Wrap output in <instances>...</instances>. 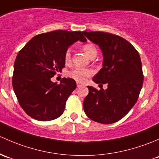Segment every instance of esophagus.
Instances as JSON below:
<instances>
[{
	"instance_id": "obj_1",
	"label": "esophagus",
	"mask_w": 159,
	"mask_h": 159,
	"mask_svg": "<svg viewBox=\"0 0 159 159\" xmlns=\"http://www.w3.org/2000/svg\"><path fill=\"white\" fill-rule=\"evenodd\" d=\"M76 85H77V87H80L82 84L80 83H76Z\"/></svg>"
}]
</instances>
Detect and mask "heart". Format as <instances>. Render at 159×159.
Segmentation results:
<instances>
[{
    "label": "heart",
    "mask_w": 159,
    "mask_h": 159,
    "mask_svg": "<svg viewBox=\"0 0 159 159\" xmlns=\"http://www.w3.org/2000/svg\"><path fill=\"white\" fill-rule=\"evenodd\" d=\"M83 50L86 55L90 58L93 56H96L97 54V49L96 46L93 45V43H86L83 46ZM64 61L66 64H69L71 62V54H70V50L65 53L64 55ZM93 71L90 69H85V68H75L72 70L68 73V76L70 77L73 78L76 81L80 82V83H83L87 80L88 77L92 76Z\"/></svg>",
    "instance_id": "obj_1"
}]
</instances>
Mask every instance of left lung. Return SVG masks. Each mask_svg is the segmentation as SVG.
Returning <instances> with one entry per match:
<instances>
[{"mask_svg": "<svg viewBox=\"0 0 159 159\" xmlns=\"http://www.w3.org/2000/svg\"><path fill=\"white\" fill-rule=\"evenodd\" d=\"M103 54L102 68L93 78L98 84H107L98 90L88 86L89 94L83 101L86 115L95 122H118L138 100L143 84L142 62L139 52L129 41L118 35L101 31H83Z\"/></svg>", "mask_w": 159, "mask_h": 159, "instance_id": "1", "label": "left lung"}]
</instances>
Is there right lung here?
Masks as SVG:
<instances>
[{"mask_svg": "<svg viewBox=\"0 0 159 159\" xmlns=\"http://www.w3.org/2000/svg\"><path fill=\"white\" fill-rule=\"evenodd\" d=\"M77 40L86 41L81 31H50L34 37L19 51L14 62L13 88L20 106L33 119L53 120L64 112L76 82L63 78L57 84L51 78L62 71L65 53Z\"/></svg>", "mask_w": 159, "mask_h": 159, "instance_id": "add662e5", "label": "right lung"}]
</instances>
